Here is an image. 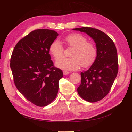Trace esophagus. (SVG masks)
<instances>
[{
	"label": "esophagus",
	"instance_id": "34e87169",
	"mask_svg": "<svg viewBox=\"0 0 132 132\" xmlns=\"http://www.w3.org/2000/svg\"><path fill=\"white\" fill-rule=\"evenodd\" d=\"M69 74V71H63V74L64 75H67V74Z\"/></svg>",
	"mask_w": 132,
	"mask_h": 132
}]
</instances>
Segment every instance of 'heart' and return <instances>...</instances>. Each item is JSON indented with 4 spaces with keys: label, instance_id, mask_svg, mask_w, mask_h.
Returning a JSON list of instances; mask_svg holds the SVG:
<instances>
[{
    "label": "heart",
    "instance_id": "b5f03b06",
    "mask_svg": "<svg viewBox=\"0 0 132 132\" xmlns=\"http://www.w3.org/2000/svg\"><path fill=\"white\" fill-rule=\"evenodd\" d=\"M64 42L68 47L74 48L70 54L71 58L59 59L63 56L64 48L58 40L54 41L49 48L52 56L55 60L58 59L55 63V65L58 68L65 70H76L81 65L84 68L90 67L96 59V48L94 44L87 42V38L82 35L71 34L65 38Z\"/></svg>",
    "mask_w": 132,
    "mask_h": 132
}]
</instances>
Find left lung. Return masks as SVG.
<instances>
[{
  "label": "left lung",
  "mask_w": 132,
  "mask_h": 132,
  "mask_svg": "<svg viewBox=\"0 0 132 132\" xmlns=\"http://www.w3.org/2000/svg\"><path fill=\"white\" fill-rule=\"evenodd\" d=\"M73 30L86 33L96 43V59L88 70L81 73V84L77 90L85 100L97 102L109 93L117 77L118 64L116 48L109 36L100 30L88 27Z\"/></svg>",
  "instance_id": "obj_1"
}]
</instances>
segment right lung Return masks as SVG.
<instances>
[{
  "label": "right lung",
  "instance_id": "right-lung-1",
  "mask_svg": "<svg viewBox=\"0 0 132 132\" xmlns=\"http://www.w3.org/2000/svg\"><path fill=\"white\" fill-rule=\"evenodd\" d=\"M55 31L36 30L14 47L10 68L15 85L35 105L46 106L56 97L62 70L53 66L49 48L58 36Z\"/></svg>",
  "mask_w": 132,
  "mask_h": 132
}]
</instances>
